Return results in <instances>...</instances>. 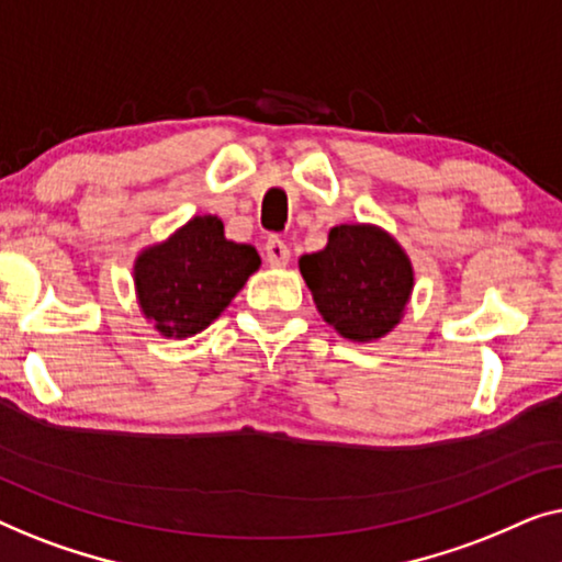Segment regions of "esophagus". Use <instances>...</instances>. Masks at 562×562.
Listing matches in <instances>:
<instances>
[{
	"label": "esophagus",
	"instance_id": "34e87169",
	"mask_svg": "<svg viewBox=\"0 0 562 562\" xmlns=\"http://www.w3.org/2000/svg\"><path fill=\"white\" fill-rule=\"evenodd\" d=\"M265 255H267V262H270L272 267H284L290 262V249L288 244H284L282 239H278V236H272V239H267L265 244Z\"/></svg>",
	"mask_w": 562,
	"mask_h": 562
}]
</instances>
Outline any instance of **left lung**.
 Returning <instances> with one entry per match:
<instances>
[{
    "label": "left lung",
    "mask_w": 562,
    "mask_h": 562,
    "mask_svg": "<svg viewBox=\"0 0 562 562\" xmlns=\"http://www.w3.org/2000/svg\"><path fill=\"white\" fill-rule=\"evenodd\" d=\"M297 267L323 321L357 344L390 334L415 288L407 251L374 224L334 226L326 247L300 257Z\"/></svg>",
    "instance_id": "left-lung-1"
}]
</instances>
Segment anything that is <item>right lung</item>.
Wrapping results in <instances>:
<instances>
[{
	"mask_svg": "<svg viewBox=\"0 0 562 562\" xmlns=\"http://www.w3.org/2000/svg\"><path fill=\"white\" fill-rule=\"evenodd\" d=\"M262 265L251 244L224 236L218 216H193L134 259L139 311L165 338L209 328Z\"/></svg>",
	"mask_w": 562,
	"mask_h": 562,
	"instance_id": "1",
	"label": "right lung"
}]
</instances>
